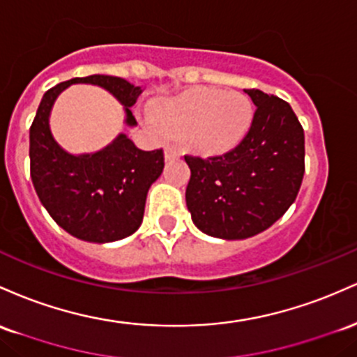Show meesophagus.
<instances>
[{
	"label": "esophagus",
	"mask_w": 357,
	"mask_h": 357,
	"mask_svg": "<svg viewBox=\"0 0 357 357\" xmlns=\"http://www.w3.org/2000/svg\"><path fill=\"white\" fill-rule=\"evenodd\" d=\"M180 148L175 146V145H167L165 146V158L167 160H174V158H178L180 157Z\"/></svg>",
	"instance_id": "obj_1"
}]
</instances>
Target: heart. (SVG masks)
I'll return each mask as SVG.
<instances>
[{"mask_svg": "<svg viewBox=\"0 0 357 357\" xmlns=\"http://www.w3.org/2000/svg\"><path fill=\"white\" fill-rule=\"evenodd\" d=\"M163 133L185 138L199 153L224 155L243 142L253 119L251 101L238 91L197 87L151 111Z\"/></svg>", "mask_w": 357, "mask_h": 357, "instance_id": "obj_1", "label": "heart"}]
</instances>
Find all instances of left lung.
Masks as SVG:
<instances>
[{"label": "left lung", "mask_w": 357, "mask_h": 357, "mask_svg": "<svg viewBox=\"0 0 357 357\" xmlns=\"http://www.w3.org/2000/svg\"><path fill=\"white\" fill-rule=\"evenodd\" d=\"M256 109L238 146L219 157L185 155L192 221L206 234L246 239L268 229L295 202L305 172V138L287 101L244 89Z\"/></svg>", "instance_id": "8db88e82"}]
</instances>
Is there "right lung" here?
Returning <instances> with one entry per match:
<instances>
[{
  "mask_svg": "<svg viewBox=\"0 0 357 357\" xmlns=\"http://www.w3.org/2000/svg\"><path fill=\"white\" fill-rule=\"evenodd\" d=\"M70 84L109 91L125 106L128 126L136 125L130 107L143 89L101 74L60 82L43 94L30 128L31 182L52 219L82 241H118L142 226L148 189L165 165L163 150H139L121 133L96 153H67L52 136L49 118L57 96Z\"/></svg>",
  "mask_w": 357,
  "mask_h": 357,
  "instance_id": "right-lung-1",
  "label": "right lung"
}]
</instances>
